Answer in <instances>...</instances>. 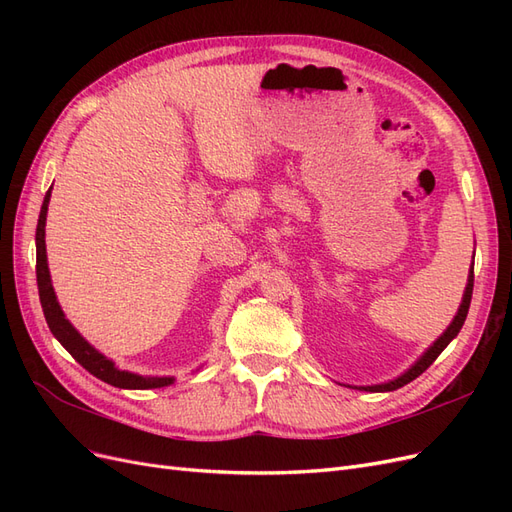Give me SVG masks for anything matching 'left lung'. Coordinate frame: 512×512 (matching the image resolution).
<instances>
[{"instance_id":"obj_1","label":"left lung","mask_w":512,"mask_h":512,"mask_svg":"<svg viewBox=\"0 0 512 512\" xmlns=\"http://www.w3.org/2000/svg\"><path fill=\"white\" fill-rule=\"evenodd\" d=\"M472 290H474V269H470V275H468V286H466V292H463V301H461V305H459V312H457V316H455V320L451 322V327H448L442 335H440V339L438 342H433V346L421 356V359H418L404 376H399L397 380H391V382H386V384H376V386H361L363 391H371V393H382V391H395V389H399V386H404V384H408V382H412L414 378H418L423 374V371L438 359L440 356V352L451 344V339L461 331V327H463V322H466V316H468V309H470V301H472Z\"/></svg>"}]
</instances>
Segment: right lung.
<instances>
[{
  "label": "right lung",
  "mask_w": 512,
  "mask_h": 512,
  "mask_svg": "<svg viewBox=\"0 0 512 512\" xmlns=\"http://www.w3.org/2000/svg\"><path fill=\"white\" fill-rule=\"evenodd\" d=\"M49 200L51 190L46 192L44 203L40 209L38 228H36V280H38V292H40V303L42 312L49 324L51 333L59 339V344L64 346L76 361H79L89 374H94L106 384L119 386V389H160V386L173 384V378H143L130 374V371H121L115 367L113 361H108L94 346H89L85 339L79 335L72 324L66 320L64 312L57 303V297L51 286V275L49 265H46V245H44V226H46V211H49Z\"/></svg>",
  "instance_id": "add662e5"
}]
</instances>
